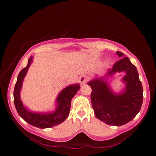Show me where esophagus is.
Returning <instances> with one entry per match:
<instances>
[{
  "label": "esophagus",
  "mask_w": 156,
  "mask_h": 156,
  "mask_svg": "<svg viewBox=\"0 0 156 156\" xmlns=\"http://www.w3.org/2000/svg\"><path fill=\"white\" fill-rule=\"evenodd\" d=\"M79 80H80V83L81 84H85L88 81L89 78L87 77V76H81Z\"/></svg>",
  "instance_id": "1"
}]
</instances>
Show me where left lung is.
<instances>
[{
	"label": "left lung",
	"instance_id": "8db88e82",
	"mask_svg": "<svg viewBox=\"0 0 156 156\" xmlns=\"http://www.w3.org/2000/svg\"><path fill=\"white\" fill-rule=\"evenodd\" d=\"M116 53L120 57L125 55L120 51ZM120 72H126L122 78L126 83V89L120 95L113 94L102 79H95L88 83L92 89L91 105L96 118L112 126L123 125L133 120L140 110L143 101V89L138 72L128 57L116 62L108 74Z\"/></svg>",
	"mask_w": 156,
	"mask_h": 156
}]
</instances>
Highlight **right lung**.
I'll return each mask as SVG.
<instances>
[{
    "instance_id": "1",
    "label": "right lung",
    "mask_w": 156,
    "mask_h": 156,
    "mask_svg": "<svg viewBox=\"0 0 156 156\" xmlns=\"http://www.w3.org/2000/svg\"><path fill=\"white\" fill-rule=\"evenodd\" d=\"M31 62H32V57H30L28 60L27 67L23 68L18 76L14 91V105L19 115L30 125L41 129L51 128L62 123L63 121L67 119L70 112L71 101L72 98L80 89V87L79 86V84H74V85L67 87L63 89L57 98L58 106L54 112L41 114V113H34L28 112L23 106L20 100V91L22 87L23 80Z\"/></svg>"
}]
</instances>
